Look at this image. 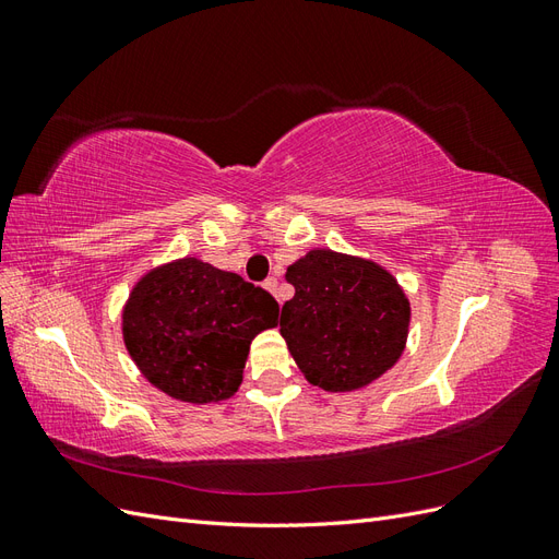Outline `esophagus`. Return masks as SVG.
I'll return each mask as SVG.
<instances>
[{"label":"esophagus","instance_id":"34e87169","mask_svg":"<svg viewBox=\"0 0 559 559\" xmlns=\"http://www.w3.org/2000/svg\"><path fill=\"white\" fill-rule=\"evenodd\" d=\"M263 289L270 292V294H277V277H267V280L263 282Z\"/></svg>","mask_w":559,"mask_h":559}]
</instances>
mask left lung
<instances>
[{"label":"left lung","instance_id":"1","mask_svg":"<svg viewBox=\"0 0 559 559\" xmlns=\"http://www.w3.org/2000/svg\"><path fill=\"white\" fill-rule=\"evenodd\" d=\"M294 298L280 333L302 376L326 392H354L392 368L405 347L411 302L373 261L312 249L286 267Z\"/></svg>","mask_w":559,"mask_h":559}]
</instances>
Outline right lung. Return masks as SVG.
<instances>
[{"instance_id":"1","label":"right lung","mask_w":559,"mask_h":559,"mask_svg":"<svg viewBox=\"0 0 559 559\" xmlns=\"http://www.w3.org/2000/svg\"><path fill=\"white\" fill-rule=\"evenodd\" d=\"M280 306L261 286L200 259L146 273L123 308V341L142 376L183 403L238 392L249 345L277 326Z\"/></svg>"}]
</instances>
